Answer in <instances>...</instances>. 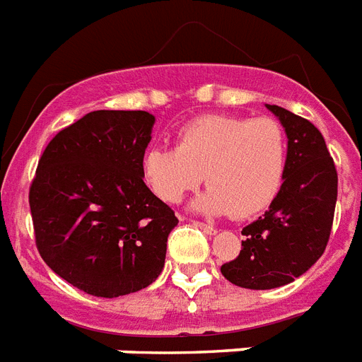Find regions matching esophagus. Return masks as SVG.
Returning a JSON list of instances; mask_svg holds the SVG:
<instances>
[{
  "label": "esophagus",
  "mask_w": 362,
  "mask_h": 362,
  "mask_svg": "<svg viewBox=\"0 0 362 362\" xmlns=\"http://www.w3.org/2000/svg\"><path fill=\"white\" fill-rule=\"evenodd\" d=\"M192 223L196 228L202 229L203 233H207V235H214L216 233V228H213L211 223H205V222H199V220H192Z\"/></svg>",
  "instance_id": "34e87169"
}]
</instances>
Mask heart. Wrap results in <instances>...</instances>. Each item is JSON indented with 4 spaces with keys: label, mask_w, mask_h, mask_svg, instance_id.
I'll list each match as a JSON object with an SVG mask.
<instances>
[{
    "label": "heart",
    "mask_w": 362,
    "mask_h": 362,
    "mask_svg": "<svg viewBox=\"0 0 362 362\" xmlns=\"http://www.w3.org/2000/svg\"><path fill=\"white\" fill-rule=\"evenodd\" d=\"M286 164L288 140L277 120L209 115L183 125L175 148H149L142 174L166 203H179L205 177L196 209L250 218L276 199Z\"/></svg>",
    "instance_id": "b5f03b06"
}]
</instances>
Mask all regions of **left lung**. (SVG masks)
I'll list each match as a JSON object with an SVG mask.
<instances>
[{
    "instance_id": "8db88e82",
    "label": "left lung",
    "mask_w": 362,
    "mask_h": 362,
    "mask_svg": "<svg viewBox=\"0 0 362 362\" xmlns=\"http://www.w3.org/2000/svg\"><path fill=\"white\" fill-rule=\"evenodd\" d=\"M267 107L288 139L285 181L264 216L242 229L246 240L237 259L220 268L233 285L253 291L288 285L320 259L331 235L339 185L320 131L283 107Z\"/></svg>"
}]
</instances>
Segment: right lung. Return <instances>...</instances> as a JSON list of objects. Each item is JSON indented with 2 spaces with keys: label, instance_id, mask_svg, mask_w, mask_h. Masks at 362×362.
<instances>
[{
  "label": "right lung",
  "instance_id": "add662e5",
  "mask_svg": "<svg viewBox=\"0 0 362 362\" xmlns=\"http://www.w3.org/2000/svg\"><path fill=\"white\" fill-rule=\"evenodd\" d=\"M153 124L146 110H94L38 160L29 188L38 253L86 294H131L163 272L177 218L142 181Z\"/></svg>",
  "mask_w": 362,
  "mask_h": 362
}]
</instances>
